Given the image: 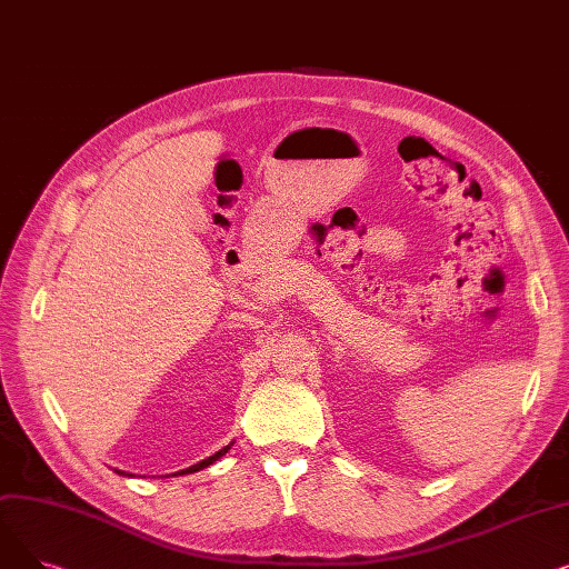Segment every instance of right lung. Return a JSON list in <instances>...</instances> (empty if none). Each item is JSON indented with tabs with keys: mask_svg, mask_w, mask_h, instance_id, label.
Returning <instances> with one entry per match:
<instances>
[{
	"mask_svg": "<svg viewBox=\"0 0 569 569\" xmlns=\"http://www.w3.org/2000/svg\"><path fill=\"white\" fill-rule=\"evenodd\" d=\"M228 450H230V445H228V447H223V450H219L217 455L207 457L204 461H200V463H196V466H191V468H187V470H179L177 475H189V472H196V470H202V468H207V466H212V463H214V461H219V459H221V457H223Z\"/></svg>",
	"mask_w": 569,
	"mask_h": 569,
	"instance_id": "1",
	"label": "right lung"
}]
</instances>
